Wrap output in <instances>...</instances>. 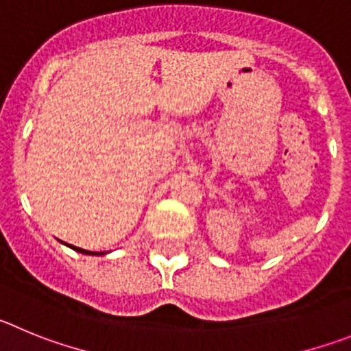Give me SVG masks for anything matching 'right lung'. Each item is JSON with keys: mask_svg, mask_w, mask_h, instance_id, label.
Here are the masks:
<instances>
[{"mask_svg": "<svg viewBox=\"0 0 351 351\" xmlns=\"http://www.w3.org/2000/svg\"><path fill=\"white\" fill-rule=\"evenodd\" d=\"M66 246H69V248H71V250H75V252H80V254H84V255H105V252H103V254H97V252H89V250H84V248H78V246H73V245H68V243H66Z\"/></svg>", "mask_w": 351, "mask_h": 351, "instance_id": "add662e5", "label": "right lung"}]
</instances>
